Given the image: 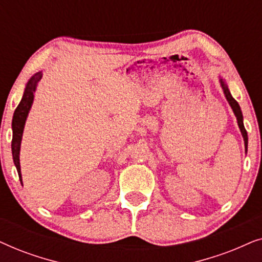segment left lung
<instances>
[{"label": "left lung", "instance_id": "left-lung-1", "mask_svg": "<svg viewBox=\"0 0 262 262\" xmlns=\"http://www.w3.org/2000/svg\"><path fill=\"white\" fill-rule=\"evenodd\" d=\"M220 83H221L222 89H223L225 99H227V101L229 102V105H230V107H231L232 112H234V114H235L236 119H237V125L239 127V131H241L243 141H245V148H246V152H247V148H248V135H247L245 125H243V116H242L241 107H239L238 102L236 101L234 98H232V95L230 94V91H229V88H228L227 82H225V80H223L221 76H220Z\"/></svg>", "mask_w": 262, "mask_h": 262}]
</instances>
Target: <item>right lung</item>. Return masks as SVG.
<instances>
[{
	"label": "right lung",
	"instance_id": "add662e5",
	"mask_svg": "<svg viewBox=\"0 0 262 262\" xmlns=\"http://www.w3.org/2000/svg\"><path fill=\"white\" fill-rule=\"evenodd\" d=\"M42 77V71H38L32 76L25 87L23 99L19 105H17L15 112L13 116L12 121V130H13V139H12V154H13V161L15 164L17 174H19L20 181L23 184V177H21V168H20V148H21V141H23V134L25 124H26L28 113H30L32 103L34 100V93L37 89V85L39 81Z\"/></svg>",
	"mask_w": 262,
	"mask_h": 262
}]
</instances>
